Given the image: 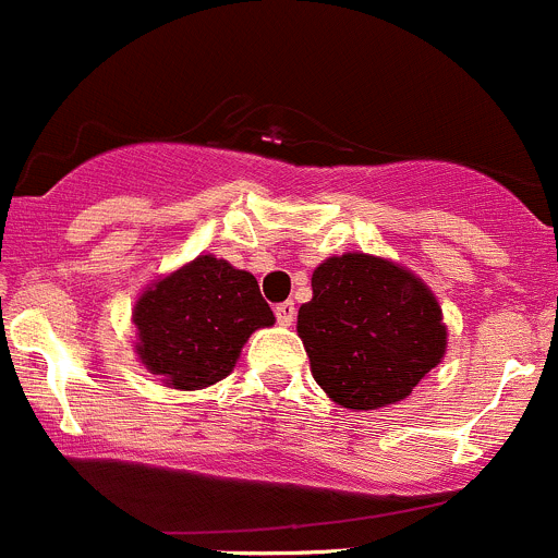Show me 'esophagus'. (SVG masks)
I'll list each match as a JSON object with an SVG mask.
<instances>
[{
	"label": "esophagus",
	"instance_id": "1",
	"mask_svg": "<svg viewBox=\"0 0 558 558\" xmlns=\"http://www.w3.org/2000/svg\"><path fill=\"white\" fill-rule=\"evenodd\" d=\"M275 316H278V322L283 324V327H291V324H294V316H296L294 302H280V305L275 307Z\"/></svg>",
	"mask_w": 558,
	"mask_h": 558
}]
</instances>
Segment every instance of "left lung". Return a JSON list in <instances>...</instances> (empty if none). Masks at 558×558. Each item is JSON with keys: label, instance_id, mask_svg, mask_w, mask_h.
Masks as SVG:
<instances>
[{"label": "left lung", "instance_id": "1", "mask_svg": "<svg viewBox=\"0 0 558 558\" xmlns=\"http://www.w3.org/2000/svg\"><path fill=\"white\" fill-rule=\"evenodd\" d=\"M313 300L296 332L318 387L354 411L398 403L441 362L447 327L434 291L414 272L367 253L313 269Z\"/></svg>", "mask_w": 558, "mask_h": 558}]
</instances>
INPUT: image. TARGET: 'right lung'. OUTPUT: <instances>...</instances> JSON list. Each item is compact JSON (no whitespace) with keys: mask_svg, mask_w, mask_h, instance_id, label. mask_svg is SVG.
I'll list each match as a JSON object with an SVG mask.
<instances>
[{"mask_svg":"<svg viewBox=\"0 0 558 558\" xmlns=\"http://www.w3.org/2000/svg\"><path fill=\"white\" fill-rule=\"evenodd\" d=\"M133 324L149 373L166 387L204 389L234 371L247 338L275 316L251 272L198 256L138 296Z\"/></svg>","mask_w":558,"mask_h":558,"instance_id":"add662e5","label":"right lung"}]
</instances>
